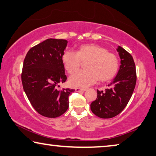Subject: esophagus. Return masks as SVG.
Here are the masks:
<instances>
[{
    "label": "esophagus",
    "instance_id": "obj_1",
    "mask_svg": "<svg viewBox=\"0 0 156 156\" xmlns=\"http://www.w3.org/2000/svg\"><path fill=\"white\" fill-rule=\"evenodd\" d=\"M76 92H85L86 89H84V88H80V87H77L76 88Z\"/></svg>",
    "mask_w": 156,
    "mask_h": 156
}]
</instances>
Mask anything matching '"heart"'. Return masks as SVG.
<instances>
[{
    "mask_svg": "<svg viewBox=\"0 0 156 156\" xmlns=\"http://www.w3.org/2000/svg\"><path fill=\"white\" fill-rule=\"evenodd\" d=\"M86 62L87 70L78 71L69 78L73 87H87L98 80L106 82L115 78L119 70V59L117 56L98 44H84L78 47L76 52L66 50L62 55V62L69 73L77 71Z\"/></svg>",
    "mask_w": 156,
    "mask_h": 156,
    "instance_id": "obj_1",
    "label": "heart"
}]
</instances>
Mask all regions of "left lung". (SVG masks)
<instances>
[{
    "label": "left lung",
    "mask_w": 156,
    "mask_h": 156,
    "mask_svg": "<svg viewBox=\"0 0 156 156\" xmlns=\"http://www.w3.org/2000/svg\"><path fill=\"white\" fill-rule=\"evenodd\" d=\"M120 66L114 79L105 91L97 90L96 100L90 104L92 113L101 118H111L125 108L134 92L136 81V67L132 55L118 46Z\"/></svg>",
    "instance_id": "8db88e82"
}]
</instances>
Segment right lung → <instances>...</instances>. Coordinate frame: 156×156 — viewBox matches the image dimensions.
Wrapping results in <instances>:
<instances>
[{"instance_id":"add662e5","label":"right lung","mask_w":156,"mask_h":156,"mask_svg":"<svg viewBox=\"0 0 156 156\" xmlns=\"http://www.w3.org/2000/svg\"><path fill=\"white\" fill-rule=\"evenodd\" d=\"M68 41L49 38L30 49L24 60L23 88L37 112L47 118H57L69 108V97L74 90H57L66 80L62 55Z\"/></svg>"}]
</instances>
